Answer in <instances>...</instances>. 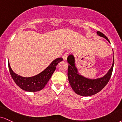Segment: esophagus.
Returning <instances> with one entry per match:
<instances>
[{
	"instance_id": "34e87169",
	"label": "esophagus",
	"mask_w": 122,
	"mask_h": 122,
	"mask_svg": "<svg viewBox=\"0 0 122 122\" xmlns=\"http://www.w3.org/2000/svg\"><path fill=\"white\" fill-rule=\"evenodd\" d=\"M68 55H69V54L67 53H66L64 54V55H63V56H62L63 60H66L67 58V56H68Z\"/></svg>"
}]
</instances>
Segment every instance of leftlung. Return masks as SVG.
<instances>
[{
	"mask_svg": "<svg viewBox=\"0 0 122 122\" xmlns=\"http://www.w3.org/2000/svg\"><path fill=\"white\" fill-rule=\"evenodd\" d=\"M99 36L105 38L109 41L108 38L102 32L98 31ZM110 42V41H109ZM67 62L69 64L67 69V77L69 83L73 90L77 94L82 96L87 97L98 93L107 84L112 74L114 67V58L111 69L104 77L97 80H89L82 77L77 72V69L74 64V57L73 55L69 56Z\"/></svg>",
	"mask_w": 122,
	"mask_h": 122,
	"instance_id": "obj_1",
	"label": "left lung"
}]
</instances>
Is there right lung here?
I'll return each mask as SVG.
<instances>
[{"label":"right lung","instance_id":"right-lung-1","mask_svg":"<svg viewBox=\"0 0 122 122\" xmlns=\"http://www.w3.org/2000/svg\"><path fill=\"white\" fill-rule=\"evenodd\" d=\"M62 58H57L43 71L32 77H23L15 74L11 69L9 62L8 63V68L12 78L19 87L27 92H38L45 87L53 73L55 71L56 66L60 62L62 61Z\"/></svg>","mask_w":122,"mask_h":122}]
</instances>
